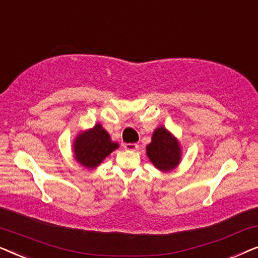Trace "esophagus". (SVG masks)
<instances>
[{
	"instance_id": "34e87169",
	"label": "esophagus",
	"mask_w": 258,
	"mask_h": 258,
	"mask_svg": "<svg viewBox=\"0 0 258 258\" xmlns=\"http://www.w3.org/2000/svg\"><path fill=\"white\" fill-rule=\"evenodd\" d=\"M123 147H124L125 150H129V151H136L139 149V146H137L136 143H125Z\"/></svg>"
}]
</instances>
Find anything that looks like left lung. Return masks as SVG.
Instances as JSON below:
<instances>
[{
  "label": "left lung",
  "instance_id": "8db88e82",
  "mask_svg": "<svg viewBox=\"0 0 258 258\" xmlns=\"http://www.w3.org/2000/svg\"><path fill=\"white\" fill-rule=\"evenodd\" d=\"M146 153L154 167L163 172L174 170L182 160L181 143L163 125L155 129Z\"/></svg>",
  "mask_w": 258,
  "mask_h": 258
}]
</instances>
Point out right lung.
<instances>
[{
  "mask_svg": "<svg viewBox=\"0 0 258 258\" xmlns=\"http://www.w3.org/2000/svg\"><path fill=\"white\" fill-rule=\"evenodd\" d=\"M118 147L101 123H96L93 128L77 134L72 150L77 163L87 169H95Z\"/></svg>",
  "mask_w": 258,
  "mask_h": 258,
  "instance_id": "1",
  "label": "right lung"
}]
</instances>
